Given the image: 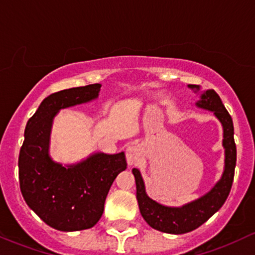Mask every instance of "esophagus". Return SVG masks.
<instances>
[{"label":"esophagus","instance_id":"esophagus-1","mask_svg":"<svg viewBox=\"0 0 255 255\" xmlns=\"http://www.w3.org/2000/svg\"><path fill=\"white\" fill-rule=\"evenodd\" d=\"M142 156V151L138 146H131L127 149V159L128 164H133Z\"/></svg>","mask_w":255,"mask_h":255}]
</instances>
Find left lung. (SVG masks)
I'll use <instances>...</instances> for the list:
<instances>
[{
    "instance_id": "8db88e82",
    "label": "left lung",
    "mask_w": 255,
    "mask_h": 255,
    "mask_svg": "<svg viewBox=\"0 0 255 255\" xmlns=\"http://www.w3.org/2000/svg\"><path fill=\"white\" fill-rule=\"evenodd\" d=\"M188 87L195 89V92L200 89L196 85H189ZM195 104L199 108L214 112L215 117L220 120L224 128L222 145L225 148V169L221 179L215 184L214 188L198 200H194L180 207L164 206L147 196L145 183L141 177L140 170L137 168L132 169L136 182V198H137L141 215L152 228L170 235L190 232L205 224L225 204L232 188L233 177H235L237 149L233 137L235 131H233L232 118L222 104L219 94L214 89H207L200 96V101L196 102Z\"/></svg>"
}]
</instances>
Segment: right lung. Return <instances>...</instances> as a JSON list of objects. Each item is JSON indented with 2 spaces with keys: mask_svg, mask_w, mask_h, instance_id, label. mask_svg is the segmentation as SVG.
I'll return each mask as SVG.
<instances>
[{
  "mask_svg": "<svg viewBox=\"0 0 255 255\" xmlns=\"http://www.w3.org/2000/svg\"><path fill=\"white\" fill-rule=\"evenodd\" d=\"M101 87L96 83L50 94L25 127L18 158L20 191L27 205L55 230L93 227L103 215L113 182L127 169L124 152H98L71 166L56 163L49 156L50 131L57 112L93 101Z\"/></svg>",
  "mask_w": 255,
  "mask_h": 255,
  "instance_id": "add662e5",
  "label": "right lung"
}]
</instances>
